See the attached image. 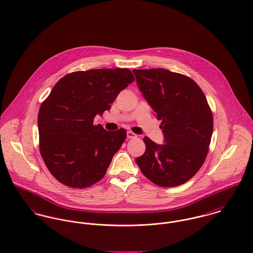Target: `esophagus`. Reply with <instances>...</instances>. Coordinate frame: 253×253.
I'll return each mask as SVG.
<instances>
[{
  "mask_svg": "<svg viewBox=\"0 0 253 253\" xmlns=\"http://www.w3.org/2000/svg\"><path fill=\"white\" fill-rule=\"evenodd\" d=\"M126 136H127L128 139H133V138L137 137V135L134 132H132V131H127Z\"/></svg>",
  "mask_w": 253,
  "mask_h": 253,
  "instance_id": "esophagus-1",
  "label": "esophagus"
}]
</instances>
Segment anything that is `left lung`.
<instances>
[{
    "label": "left lung",
    "instance_id": "8db88e82",
    "mask_svg": "<svg viewBox=\"0 0 253 253\" xmlns=\"http://www.w3.org/2000/svg\"><path fill=\"white\" fill-rule=\"evenodd\" d=\"M139 90L161 120L165 143L144 137L136 159L151 182L163 187L186 183L206 160L213 119L207 98L190 77L163 69H133Z\"/></svg>",
    "mask_w": 253,
    "mask_h": 253
}]
</instances>
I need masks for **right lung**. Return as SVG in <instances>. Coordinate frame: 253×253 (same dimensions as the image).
<instances>
[{
  "label": "right lung",
  "instance_id": "right-lung-1",
  "mask_svg": "<svg viewBox=\"0 0 253 253\" xmlns=\"http://www.w3.org/2000/svg\"><path fill=\"white\" fill-rule=\"evenodd\" d=\"M134 80L128 69H100L74 71L56 83L42 103L38 126L42 158L60 183L85 188L104 177L126 131H107L93 119Z\"/></svg>",
  "mask_w": 253,
  "mask_h": 253
}]
</instances>
